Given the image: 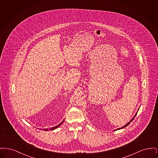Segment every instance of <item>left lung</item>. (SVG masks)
<instances>
[{
	"instance_id": "1",
	"label": "left lung",
	"mask_w": 158,
	"mask_h": 158,
	"mask_svg": "<svg viewBox=\"0 0 158 158\" xmlns=\"http://www.w3.org/2000/svg\"><path fill=\"white\" fill-rule=\"evenodd\" d=\"M136 114H135V117H133V118H132V120H131L130 121V122H128V123L127 124H126V126H124V127H122V128H118V130H119V129H120V128H124V127H126V126H127L128 125V124H130V122H131V121H132L133 120V119H134V118H135V116H136ZM117 130H118V129H117Z\"/></svg>"
}]
</instances>
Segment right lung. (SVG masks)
Returning a JSON list of instances; mask_svg holds the SVG:
<instances>
[{"label":"right lung","mask_w":158,"mask_h":158,"mask_svg":"<svg viewBox=\"0 0 158 158\" xmlns=\"http://www.w3.org/2000/svg\"><path fill=\"white\" fill-rule=\"evenodd\" d=\"M63 121H62L61 123H60L59 125H57V126H55V127H54L51 128V130H54V129H56V128H57L59 126H60V125L62 124V123H63ZM44 130H45V131H47L48 130H47V129H44Z\"/></svg>","instance_id":"right-lung-1"}]
</instances>
